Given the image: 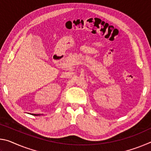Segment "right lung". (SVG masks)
<instances>
[{
  "instance_id": "add662e5",
  "label": "right lung",
  "mask_w": 151,
  "mask_h": 151,
  "mask_svg": "<svg viewBox=\"0 0 151 151\" xmlns=\"http://www.w3.org/2000/svg\"><path fill=\"white\" fill-rule=\"evenodd\" d=\"M32 115L34 116H39V115H40V114H32Z\"/></svg>"
}]
</instances>
